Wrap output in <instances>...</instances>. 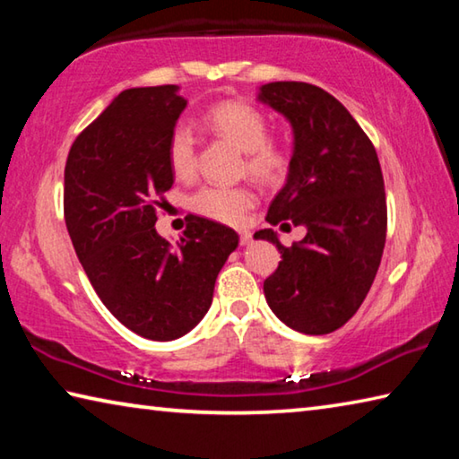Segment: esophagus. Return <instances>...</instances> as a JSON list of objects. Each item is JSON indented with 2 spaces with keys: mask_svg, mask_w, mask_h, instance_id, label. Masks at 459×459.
<instances>
[{
  "mask_svg": "<svg viewBox=\"0 0 459 459\" xmlns=\"http://www.w3.org/2000/svg\"><path fill=\"white\" fill-rule=\"evenodd\" d=\"M251 238H253L251 230H238V240H240V245H248V243H251Z\"/></svg>",
  "mask_w": 459,
  "mask_h": 459,
  "instance_id": "1",
  "label": "esophagus"
}]
</instances>
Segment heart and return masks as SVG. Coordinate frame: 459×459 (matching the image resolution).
Returning <instances> with one entry per match:
<instances>
[{"label": "heart", "mask_w": 459, "mask_h": 459, "mask_svg": "<svg viewBox=\"0 0 459 459\" xmlns=\"http://www.w3.org/2000/svg\"><path fill=\"white\" fill-rule=\"evenodd\" d=\"M206 126L245 152V169L263 184H279L290 172L291 147L281 137L267 135V115L247 100L229 99L214 103L204 113ZM168 161L176 178L190 180L196 174V137L186 126L174 127L168 139ZM257 194L248 186H204L190 200L194 212L206 219L238 224Z\"/></svg>", "instance_id": "heart-1"}]
</instances>
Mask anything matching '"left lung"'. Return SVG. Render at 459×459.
Listing matches in <instances>:
<instances>
[{
	"instance_id": "left-lung-1",
	"label": "left lung",
	"mask_w": 459,
	"mask_h": 459,
	"mask_svg": "<svg viewBox=\"0 0 459 459\" xmlns=\"http://www.w3.org/2000/svg\"><path fill=\"white\" fill-rule=\"evenodd\" d=\"M259 99L293 127L290 174L265 221L307 229L291 247L279 243L273 229L255 232L281 253L263 291L283 324L322 336L359 312L383 257L386 196L378 155L348 108L316 84L269 82Z\"/></svg>"
}]
</instances>
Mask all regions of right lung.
<instances>
[{"label":"right lung","mask_w":459,"mask_h":459,"mask_svg":"<svg viewBox=\"0 0 459 459\" xmlns=\"http://www.w3.org/2000/svg\"><path fill=\"white\" fill-rule=\"evenodd\" d=\"M186 107L176 84L127 89L82 129L65 168V221L92 290L147 340L188 333L212 304L238 235L188 214L169 245L155 221L172 188L168 139Z\"/></svg>","instance_id":"obj_1"}]
</instances>
